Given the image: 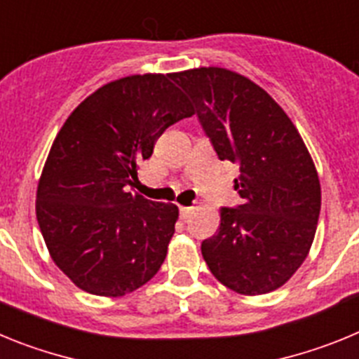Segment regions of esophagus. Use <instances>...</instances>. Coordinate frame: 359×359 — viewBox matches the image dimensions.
Masks as SVG:
<instances>
[{"instance_id":"esophagus-1","label":"esophagus","mask_w":359,"mask_h":359,"mask_svg":"<svg viewBox=\"0 0 359 359\" xmlns=\"http://www.w3.org/2000/svg\"><path fill=\"white\" fill-rule=\"evenodd\" d=\"M192 210H194V208H192V207H180V215H182L183 221H187V219L190 217Z\"/></svg>"}]
</instances>
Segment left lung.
Masks as SVG:
<instances>
[{
	"instance_id": "left-lung-1",
	"label": "left lung",
	"mask_w": 359,
	"mask_h": 359,
	"mask_svg": "<svg viewBox=\"0 0 359 359\" xmlns=\"http://www.w3.org/2000/svg\"><path fill=\"white\" fill-rule=\"evenodd\" d=\"M190 97L219 160L239 167L243 198L221 208L215 236L201 243L212 275L241 294L280 287L309 253L318 224V174L297 128L261 86L224 68L172 73Z\"/></svg>"
}]
</instances>
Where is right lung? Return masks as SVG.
I'll return each mask as SVG.
<instances>
[{"instance_id": "1", "label": "right lung", "mask_w": 359, "mask_h": 359, "mask_svg": "<svg viewBox=\"0 0 359 359\" xmlns=\"http://www.w3.org/2000/svg\"><path fill=\"white\" fill-rule=\"evenodd\" d=\"M172 75H131L75 107L50 149L37 187V223L75 286L122 297L158 273L177 207L133 194L138 169L165 129L192 116Z\"/></svg>"}]
</instances>
